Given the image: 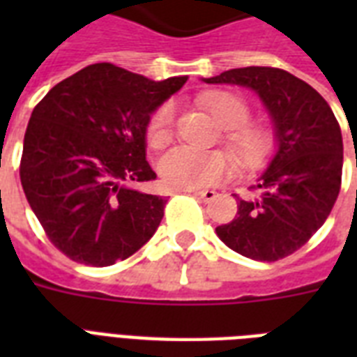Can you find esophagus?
I'll list each match as a JSON object with an SVG mask.
<instances>
[{
    "label": "esophagus",
    "instance_id": "1",
    "mask_svg": "<svg viewBox=\"0 0 357 357\" xmlns=\"http://www.w3.org/2000/svg\"><path fill=\"white\" fill-rule=\"evenodd\" d=\"M189 192H192L195 196H198V198H202L204 202H211L215 196H217V192L211 189H206V190H189Z\"/></svg>",
    "mask_w": 357,
    "mask_h": 357
}]
</instances>
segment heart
<instances>
[{
	"instance_id": "1",
	"label": "heart",
	"mask_w": 357,
	"mask_h": 357,
	"mask_svg": "<svg viewBox=\"0 0 357 357\" xmlns=\"http://www.w3.org/2000/svg\"><path fill=\"white\" fill-rule=\"evenodd\" d=\"M222 128H228L226 142L243 161L255 162L266 155L271 139L265 129L243 126L248 120V103L234 92H213L204 98ZM176 107L165 102L155 109L148 123V140L153 148H162L174 133ZM234 161L224 151H206L192 146H178L167 151L159 161V174L165 185L172 189H198L215 185L234 172Z\"/></svg>"
}]
</instances>
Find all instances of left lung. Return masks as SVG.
<instances>
[{"label": "left lung", "instance_id": "left-lung-1", "mask_svg": "<svg viewBox=\"0 0 357 357\" xmlns=\"http://www.w3.org/2000/svg\"><path fill=\"white\" fill-rule=\"evenodd\" d=\"M202 81L254 91L276 139L254 192L237 198V217L218 226V238L250 259L287 257L326 222L337 200L343 137L333 111L313 86L280 68H234Z\"/></svg>", "mask_w": 357, "mask_h": 357}]
</instances>
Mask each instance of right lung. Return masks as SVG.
<instances>
[{
	"mask_svg": "<svg viewBox=\"0 0 357 357\" xmlns=\"http://www.w3.org/2000/svg\"><path fill=\"white\" fill-rule=\"evenodd\" d=\"M187 79L153 81L98 63L57 83L33 109L20 179L50 241L70 259L114 265L153 237L167 198L137 187L157 178L146 161V131Z\"/></svg>",
	"mask_w": 357,
	"mask_h": 357,
	"instance_id": "1",
	"label": "right lung"
}]
</instances>
